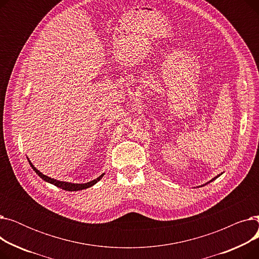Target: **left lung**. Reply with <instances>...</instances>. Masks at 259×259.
<instances>
[{"label":"left lung","instance_id":"obj_1","mask_svg":"<svg viewBox=\"0 0 259 259\" xmlns=\"http://www.w3.org/2000/svg\"><path fill=\"white\" fill-rule=\"evenodd\" d=\"M220 176H221V174H219V175H217V176H215V178H214V179H212V180H211V181H210V182H208V183H207V184H209V183H211V182H213V181H214V180H216V179H217V178H220ZM207 184H205V185H207ZM205 185H202V186H205Z\"/></svg>","mask_w":259,"mask_h":259}]
</instances>
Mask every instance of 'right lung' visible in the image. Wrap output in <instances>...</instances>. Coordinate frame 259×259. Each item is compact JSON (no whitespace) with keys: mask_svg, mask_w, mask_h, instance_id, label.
Returning <instances> with one entry per match:
<instances>
[{"mask_svg":"<svg viewBox=\"0 0 259 259\" xmlns=\"http://www.w3.org/2000/svg\"><path fill=\"white\" fill-rule=\"evenodd\" d=\"M28 160H29V159H28ZM29 165L31 166V168L34 170V172L39 176L40 179L44 180V181L47 182V183H50V184H52V185H54V186H57V187L61 188V189H63V190H66V191H79V190H84V189H87V188H89V187H92L93 185L97 184V183L103 178L104 174H105V173H103L101 176H99V178H98L97 180H93V181H91V182H89V183H86V184H72V183H67V182L57 181V180L49 178V176L44 175L42 172H39V171L31 164L30 160H29Z\"/></svg>","mask_w":259,"mask_h":259,"instance_id":"1","label":"right lung"}]
</instances>
